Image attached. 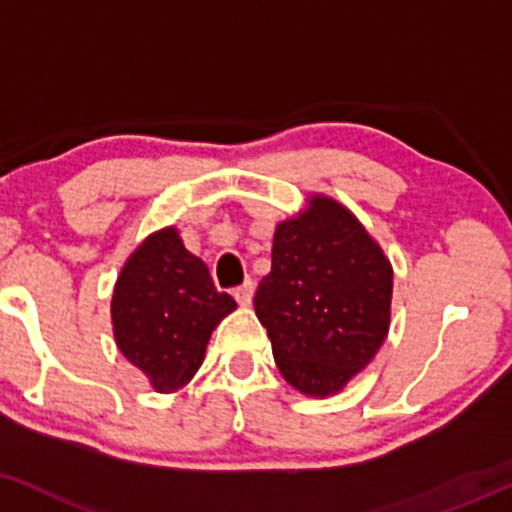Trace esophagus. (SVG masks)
Returning <instances> with one entry per match:
<instances>
[{
	"label": "esophagus",
	"mask_w": 512,
	"mask_h": 512,
	"mask_svg": "<svg viewBox=\"0 0 512 512\" xmlns=\"http://www.w3.org/2000/svg\"><path fill=\"white\" fill-rule=\"evenodd\" d=\"M252 295H255V283L252 281L240 283L236 291H233V298H236L238 305H243V307H248L252 303Z\"/></svg>",
	"instance_id": "esophagus-1"
}]
</instances>
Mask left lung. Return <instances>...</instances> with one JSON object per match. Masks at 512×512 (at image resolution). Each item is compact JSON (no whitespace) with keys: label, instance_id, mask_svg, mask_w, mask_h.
<instances>
[{"label":"left lung","instance_id":"left-lung-1","mask_svg":"<svg viewBox=\"0 0 512 512\" xmlns=\"http://www.w3.org/2000/svg\"><path fill=\"white\" fill-rule=\"evenodd\" d=\"M393 267L360 219L312 193L276 224L272 272L255 315L281 377L310 398L336 396L365 369L391 326Z\"/></svg>","mask_w":512,"mask_h":512}]
</instances>
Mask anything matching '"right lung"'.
<instances>
[{
    "instance_id": "right-lung-1",
    "label": "right lung",
    "mask_w": 512,
    "mask_h": 512,
    "mask_svg": "<svg viewBox=\"0 0 512 512\" xmlns=\"http://www.w3.org/2000/svg\"><path fill=\"white\" fill-rule=\"evenodd\" d=\"M233 310L236 300L214 288L176 226H164L131 252L114 283L116 348L157 393H174L195 377L209 336Z\"/></svg>"
}]
</instances>
